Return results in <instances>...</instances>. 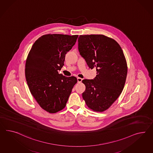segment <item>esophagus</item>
<instances>
[{
  "mask_svg": "<svg viewBox=\"0 0 153 153\" xmlns=\"http://www.w3.org/2000/svg\"><path fill=\"white\" fill-rule=\"evenodd\" d=\"M77 80H78V82H82V79L81 78H77Z\"/></svg>",
  "mask_w": 153,
  "mask_h": 153,
  "instance_id": "obj_1",
  "label": "esophagus"
}]
</instances>
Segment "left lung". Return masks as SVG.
I'll return each instance as SVG.
<instances>
[{
	"label": "left lung",
	"instance_id": "1",
	"mask_svg": "<svg viewBox=\"0 0 153 153\" xmlns=\"http://www.w3.org/2000/svg\"><path fill=\"white\" fill-rule=\"evenodd\" d=\"M79 51L96 77L84 79L82 98L88 108L102 112L109 108L122 93L128 72L126 57L115 40L102 34L80 35Z\"/></svg>",
	"mask_w": 153,
	"mask_h": 153
}]
</instances>
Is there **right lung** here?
I'll return each mask as SVG.
<instances>
[{"label":"right lung","instance_id":"right-lung-1","mask_svg":"<svg viewBox=\"0 0 153 153\" xmlns=\"http://www.w3.org/2000/svg\"><path fill=\"white\" fill-rule=\"evenodd\" d=\"M78 35L49 34L35 42L25 63V74L31 95L42 108L56 113L66 106L75 76L58 73L64 65L65 54L75 45Z\"/></svg>","mask_w":153,"mask_h":153}]
</instances>
